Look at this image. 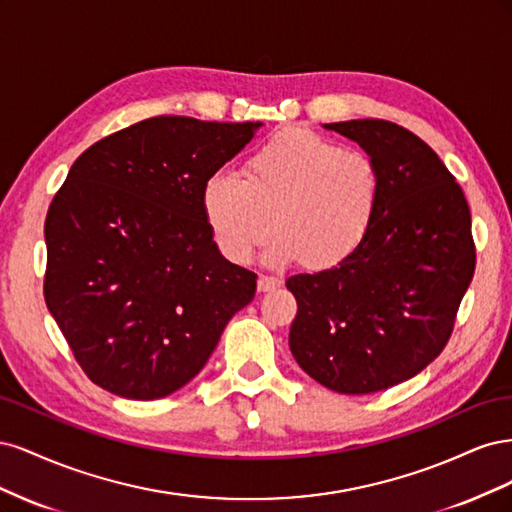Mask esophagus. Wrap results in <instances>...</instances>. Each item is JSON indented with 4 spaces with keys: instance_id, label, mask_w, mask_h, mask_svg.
Masks as SVG:
<instances>
[{
    "instance_id": "1",
    "label": "esophagus",
    "mask_w": 512,
    "mask_h": 512,
    "mask_svg": "<svg viewBox=\"0 0 512 512\" xmlns=\"http://www.w3.org/2000/svg\"><path fill=\"white\" fill-rule=\"evenodd\" d=\"M282 286L280 277H271V275H260L258 277V292H269Z\"/></svg>"
}]
</instances>
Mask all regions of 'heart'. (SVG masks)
Here are the masks:
<instances>
[{
    "mask_svg": "<svg viewBox=\"0 0 512 512\" xmlns=\"http://www.w3.org/2000/svg\"><path fill=\"white\" fill-rule=\"evenodd\" d=\"M380 192V168L369 153L286 130L245 160L243 179L211 175L200 203L215 245L237 265L275 228L271 262L301 258L307 269H331L365 239Z\"/></svg>",
    "mask_w": 512,
    "mask_h": 512,
    "instance_id": "b5f03b06",
    "label": "heart"
}]
</instances>
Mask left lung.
I'll list each match as a JSON object with an SVG mask.
<instances>
[{
    "label": "left lung",
    "instance_id": "left-lung-1",
    "mask_svg": "<svg viewBox=\"0 0 512 512\" xmlns=\"http://www.w3.org/2000/svg\"><path fill=\"white\" fill-rule=\"evenodd\" d=\"M380 168L376 220L339 265L286 280L288 344L305 374L344 395L410 380L451 339L476 247L461 185L425 141L384 119L327 123Z\"/></svg>",
    "mask_w": 512,
    "mask_h": 512
}]
</instances>
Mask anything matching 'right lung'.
Masks as SVG:
<instances>
[{"label":"right lung","instance_id":"right-lung-1","mask_svg":"<svg viewBox=\"0 0 512 512\" xmlns=\"http://www.w3.org/2000/svg\"><path fill=\"white\" fill-rule=\"evenodd\" d=\"M260 126L149 117L72 164L44 222V301L104 391H179L254 299L256 273L220 254L200 196Z\"/></svg>","mask_w":512,"mask_h":512}]
</instances>
